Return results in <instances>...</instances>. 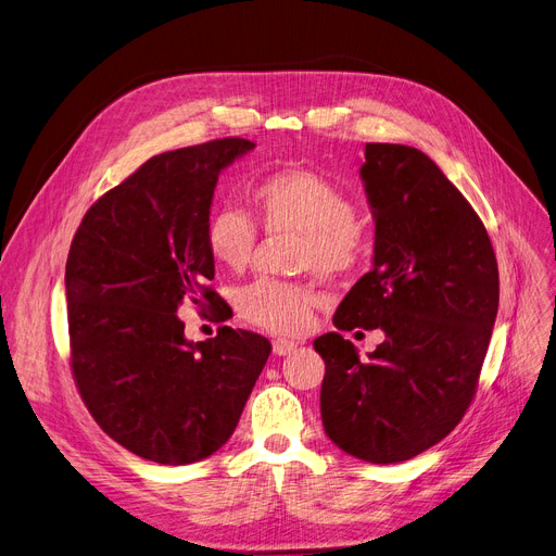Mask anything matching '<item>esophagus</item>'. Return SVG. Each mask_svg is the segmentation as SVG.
<instances>
[{
  "mask_svg": "<svg viewBox=\"0 0 556 556\" xmlns=\"http://www.w3.org/2000/svg\"><path fill=\"white\" fill-rule=\"evenodd\" d=\"M298 349V342L295 340H286V338H279L273 342V354L275 356H290Z\"/></svg>",
  "mask_w": 556,
  "mask_h": 556,
  "instance_id": "obj_1",
  "label": "esophagus"
}]
</instances>
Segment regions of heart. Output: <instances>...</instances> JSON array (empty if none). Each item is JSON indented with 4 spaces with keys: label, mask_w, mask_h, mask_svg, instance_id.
<instances>
[{
    "label": "heart",
    "mask_w": 556,
    "mask_h": 556,
    "mask_svg": "<svg viewBox=\"0 0 556 556\" xmlns=\"http://www.w3.org/2000/svg\"><path fill=\"white\" fill-rule=\"evenodd\" d=\"M250 207L268 231L300 233L298 266L304 270L338 277L361 254L363 227L354 202L323 173L293 166L261 175L250 187ZM204 243L218 266L243 270L256 245L254 220L241 210H218L204 227ZM319 302L323 295L308 286L258 279L241 290L239 313L273 333H302Z\"/></svg>",
    "instance_id": "b5f03b06"
}]
</instances>
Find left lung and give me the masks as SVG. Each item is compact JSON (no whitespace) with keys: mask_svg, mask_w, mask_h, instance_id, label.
<instances>
[{"mask_svg":"<svg viewBox=\"0 0 556 556\" xmlns=\"http://www.w3.org/2000/svg\"><path fill=\"white\" fill-rule=\"evenodd\" d=\"M361 180L371 270L333 325L386 340L367 361L336 331L313 342L327 365L319 413L346 455L396 464L442 442L469 407L498 313V263L482 220L426 153L365 143Z\"/></svg>","mask_w":556,"mask_h":556,"instance_id":"left-lung-1","label":"left lung"}]
</instances>
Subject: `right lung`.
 I'll return each instance as SVG.
<instances>
[{
	"instance_id": "right-lung-1",
	"label": "right lung",
	"mask_w": 556,
	"mask_h": 556,
	"mask_svg": "<svg viewBox=\"0 0 556 556\" xmlns=\"http://www.w3.org/2000/svg\"><path fill=\"white\" fill-rule=\"evenodd\" d=\"M256 143L239 137L168 151L87 210L65 268L72 369L97 424L166 466L214 455L237 428L273 346L220 327L187 340L185 304L223 317L204 243L218 175Z\"/></svg>"
}]
</instances>
